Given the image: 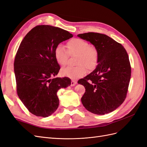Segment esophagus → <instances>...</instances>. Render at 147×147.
Wrapping results in <instances>:
<instances>
[{
    "mask_svg": "<svg viewBox=\"0 0 147 147\" xmlns=\"http://www.w3.org/2000/svg\"><path fill=\"white\" fill-rule=\"evenodd\" d=\"M77 82L76 81H75V80H72L71 81V84H70V85L72 86H75V84H77Z\"/></svg>",
    "mask_w": 147,
    "mask_h": 147,
    "instance_id": "34e87169",
    "label": "esophagus"
}]
</instances>
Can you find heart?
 <instances>
[{
    "label": "heart",
    "instance_id": "heart-1",
    "mask_svg": "<svg viewBox=\"0 0 147 147\" xmlns=\"http://www.w3.org/2000/svg\"><path fill=\"white\" fill-rule=\"evenodd\" d=\"M67 51L61 45H57L54 50V56L56 63L60 66H64L67 63L69 56L76 55V66H68L61 70L64 76L71 79H77L84 76L86 68L94 69L98 62L99 52L97 48L91 45L83 39L74 38L66 43Z\"/></svg>",
    "mask_w": 147,
    "mask_h": 147
}]
</instances>
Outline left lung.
<instances>
[{
  "instance_id": "left-lung-1",
  "label": "left lung",
  "mask_w": 147,
  "mask_h": 147,
  "mask_svg": "<svg viewBox=\"0 0 147 147\" xmlns=\"http://www.w3.org/2000/svg\"><path fill=\"white\" fill-rule=\"evenodd\" d=\"M77 36L91 42L99 52L96 68L78 81L86 89L82 104L92 113L112 112L126 97L131 75L127 51L121 43L105 34L88 32Z\"/></svg>"
}]
</instances>
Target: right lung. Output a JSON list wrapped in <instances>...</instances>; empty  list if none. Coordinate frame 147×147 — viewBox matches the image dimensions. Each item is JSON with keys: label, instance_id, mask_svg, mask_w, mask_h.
I'll list each match as a JSON object with an SVG mask.
<instances>
[{"label": "right lung", "instance_id": "add662e5", "mask_svg": "<svg viewBox=\"0 0 147 147\" xmlns=\"http://www.w3.org/2000/svg\"><path fill=\"white\" fill-rule=\"evenodd\" d=\"M68 31L50 25H38L26 34L14 61L16 91L29 112L47 117L59 106L57 92L70 85L68 77H55L60 67L54 50L57 45L72 38Z\"/></svg>", "mask_w": 147, "mask_h": 147}]
</instances>
